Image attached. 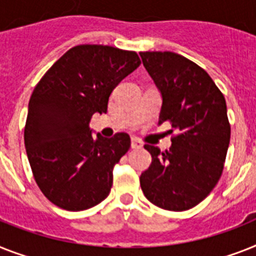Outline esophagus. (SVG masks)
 Segmentation results:
<instances>
[{
    "instance_id": "obj_1",
    "label": "esophagus",
    "mask_w": 256,
    "mask_h": 256,
    "mask_svg": "<svg viewBox=\"0 0 256 256\" xmlns=\"http://www.w3.org/2000/svg\"><path fill=\"white\" fill-rule=\"evenodd\" d=\"M130 146H132V149H141L142 148V142L140 140H137V138H132Z\"/></svg>"
}]
</instances>
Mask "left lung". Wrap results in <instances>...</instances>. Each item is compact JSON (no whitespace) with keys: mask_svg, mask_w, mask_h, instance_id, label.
Wrapping results in <instances>:
<instances>
[{"mask_svg":"<svg viewBox=\"0 0 256 256\" xmlns=\"http://www.w3.org/2000/svg\"><path fill=\"white\" fill-rule=\"evenodd\" d=\"M162 96L160 122L172 126L171 148L145 145L152 164L140 176L144 195L168 210H187L210 194L224 170L230 124L222 92L202 68L174 52H140Z\"/></svg>","mask_w":256,"mask_h":256,"instance_id":"obj_1","label":"left lung"}]
</instances>
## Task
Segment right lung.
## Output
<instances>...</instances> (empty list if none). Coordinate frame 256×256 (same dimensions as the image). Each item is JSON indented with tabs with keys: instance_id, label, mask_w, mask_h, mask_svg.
I'll return each mask as SVG.
<instances>
[{
	"instance_id": "right-lung-1",
	"label": "right lung",
	"mask_w": 256,
	"mask_h": 256,
	"mask_svg": "<svg viewBox=\"0 0 256 256\" xmlns=\"http://www.w3.org/2000/svg\"><path fill=\"white\" fill-rule=\"evenodd\" d=\"M133 50L82 44L65 52L35 86L24 126V146L44 196L66 210H85L108 196L112 170L130 138H104L88 126L106 114L120 81L140 66Z\"/></svg>"
}]
</instances>
